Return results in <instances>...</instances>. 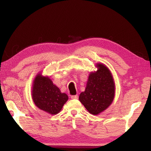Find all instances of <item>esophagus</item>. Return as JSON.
<instances>
[{"label":"esophagus","instance_id":"34e87169","mask_svg":"<svg viewBox=\"0 0 151 151\" xmlns=\"http://www.w3.org/2000/svg\"><path fill=\"white\" fill-rule=\"evenodd\" d=\"M78 95H74V96H71V98L72 99H78Z\"/></svg>","mask_w":151,"mask_h":151}]
</instances>
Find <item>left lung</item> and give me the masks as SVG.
<instances>
[{"instance_id":"left-lung-1","label":"left lung","mask_w":151,"mask_h":151,"mask_svg":"<svg viewBox=\"0 0 151 151\" xmlns=\"http://www.w3.org/2000/svg\"><path fill=\"white\" fill-rule=\"evenodd\" d=\"M98 70L91 72L85 91L79 97L86 109L93 115H98L112 103L115 93V81L111 71L103 63L96 64Z\"/></svg>"}]
</instances>
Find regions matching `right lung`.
I'll list each match as a JSON object with an SVG mask.
<instances>
[{
    "label": "right lung",
    "mask_w": 151,
    "mask_h": 151,
    "mask_svg": "<svg viewBox=\"0 0 151 151\" xmlns=\"http://www.w3.org/2000/svg\"><path fill=\"white\" fill-rule=\"evenodd\" d=\"M31 96L36 106L52 115L60 112L68 99L49 77L43 76L40 72L33 81Z\"/></svg>",
    "instance_id": "right-lung-1"
}]
</instances>
